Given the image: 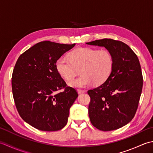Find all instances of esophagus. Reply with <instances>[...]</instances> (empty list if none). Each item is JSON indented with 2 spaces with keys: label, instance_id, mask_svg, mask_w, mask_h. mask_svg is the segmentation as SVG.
<instances>
[{
  "label": "esophagus",
  "instance_id": "esophagus-1",
  "mask_svg": "<svg viewBox=\"0 0 153 153\" xmlns=\"http://www.w3.org/2000/svg\"><path fill=\"white\" fill-rule=\"evenodd\" d=\"M85 92V91L84 90H82V89H77V93L79 94H82V93H84Z\"/></svg>",
  "mask_w": 153,
  "mask_h": 153
}]
</instances>
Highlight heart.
Listing matches in <instances>:
<instances>
[{
    "mask_svg": "<svg viewBox=\"0 0 153 153\" xmlns=\"http://www.w3.org/2000/svg\"><path fill=\"white\" fill-rule=\"evenodd\" d=\"M69 58H58L56 69L60 76L68 81L72 79L80 69L82 76L69 82L71 87L82 88L93 83L100 85L106 82L112 71L114 58L107 50L81 47L71 51Z\"/></svg>",
    "mask_w": 153,
    "mask_h": 153,
    "instance_id": "obj_1",
    "label": "heart"
}]
</instances>
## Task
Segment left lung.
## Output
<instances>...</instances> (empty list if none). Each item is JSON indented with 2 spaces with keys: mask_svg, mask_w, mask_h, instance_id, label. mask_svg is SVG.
<instances>
[{
  "mask_svg": "<svg viewBox=\"0 0 153 153\" xmlns=\"http://www.w3.org/2000/svg\"><path fill=\"white\" fill-rule=\"evenodd\" d=\"M104 47L114 58L112 71L105 83L89 90V116L99 130H115L131 121L137 111L143 88L137 56L128 45L111 39L86 43Z\"/></svg>",
  "mask_w": 153,
  "mask_h": 153,
  "instance_id": "8db88e82",
  "label": "left lung"
}]
</instances>
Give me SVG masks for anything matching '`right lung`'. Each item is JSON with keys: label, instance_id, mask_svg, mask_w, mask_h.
I'll return each mask as SVG.
<instances>
[{"label": "right lung", "instance_id": "obj_1", "mask_svg": "<svg viewBox=\"0 0 153 153\" xmlns=\"http://www.w3.org/2000/svg\"><path fill=\"white\" fill-rule=\"evenodd\" d=\"M75 45L42 41L16 62L12 77L16 108L25 122L39 130L58 131L68 122L70 108L78 94L58 73L56 62Z\"/></svg>", "mask_w": 153, "mask_h": 153}]
</instances>
